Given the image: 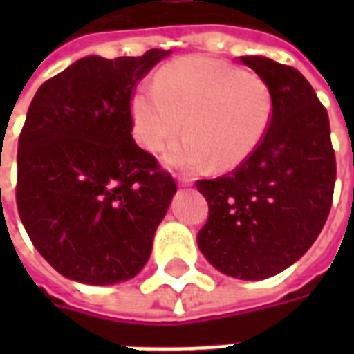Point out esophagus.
I'll return each instance as SVG.
<instances>
[{"label": "esophagus", "instance_id": "obj_1", "mask_svg": "<svg viewBox=\"0 0 354 354\" xmlns=\"http://www.w3.org/2000/svg\"><path fill=\"white\" fill-rule=\"evenodd\" d=\"M191 183H193V180H189V178H180V180H178V185H182V187H187Z\"/></svg>", "mask_w": 354, "mask_h": 354}]
</instances>
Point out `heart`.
<instances>
[{
  "instance_id": "b5f03b06",
  "label": "heart",
  "mask_w": 354,
  "mask_h": 354,
  "mask_svg": "<svg viewBox=\"0 0 354 354\" xmlns=\"http://www.w3.org/2000/svg\"><path fill=\"white\" fill-rule=\"evenodd\" d=\"M274 95L261 75L226 60L185 57L156 73L154 88L130 95L132 132L147 152H160L182 130L187 133L165 154L167 165L232 171L255 154L268 132Z\"/></svg>"
}]
</instances>
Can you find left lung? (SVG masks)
Instances as JSON below:
<instances>
[{
	"mask_svg": "<svg viewBox=\"0 0 354 354\" xmlns=\"http://www.w3.org/2000/svg\"><path fill=\"white\" fill-rule=\"evenodd\" d=\"M241 62L268 82L272 121L250 160L196 182L209 204L196 242L222 274L259 281L288 268L318 239L333 204L336 158L329 115L308 80L266 57Z\"/></svg>",
	"mask_w": 354,
	"mask_h": 354,
	"instance_id": "8db88e82",
	"label": "left lung"
}]
</instances>
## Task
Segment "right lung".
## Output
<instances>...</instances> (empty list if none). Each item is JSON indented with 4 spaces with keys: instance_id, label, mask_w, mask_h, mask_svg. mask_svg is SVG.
Listing matches in <instances>:
<instances>
[{
    "instance_id": "right-lung-1",
    "label": "right lung",
    "mask_w": 354,
    "mask_h": 354,
    "mask_svg": "<svg viewBox=\"0 0 354 354\" xmlns=\"http://www.w3.org/2000/svg\"><path fill=\"white\" fill-rule=\"evenodd\" d=\"M169 53L80 58L30 102L16 204L36 250L68 279L115 285L149 261L176 183L133 141L130 95Z\"/></svg>"
}]
</instances>
